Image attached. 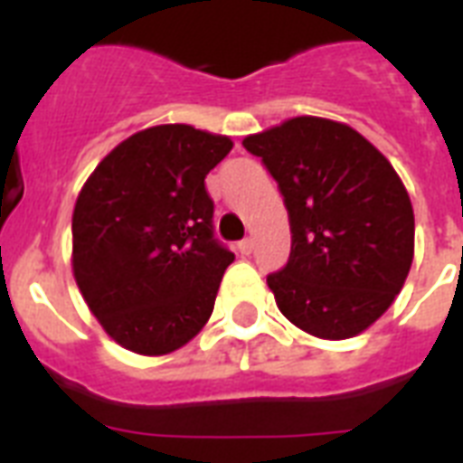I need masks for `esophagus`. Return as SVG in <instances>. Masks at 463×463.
Segmentation results:
<instances>
[{
	"label": "esophagus",
	"mask_w": 463,
	"mask_h": 463,
	"mask_svg": "<svg viewBox=\"0 0 463 463\" xmlns=\"http://www.w3.org/2000/svg\"><path fill=\"white\" fill-rule=\"evenodd\" d=\"M238 250H240V254H252V250H254V240H252V238L240 240V242H238Z\"/></svg>",
	"instance_id": "1"
}]
</instances>
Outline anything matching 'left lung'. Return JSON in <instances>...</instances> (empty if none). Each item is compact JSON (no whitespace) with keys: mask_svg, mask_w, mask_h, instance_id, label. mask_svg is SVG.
<instances>
[{"mask_svg":"<svg viewBox=\"0 0 463 463\" xmlns=\"http://www.w3.org/2000/svg\"><path fill=\"white\" fill-rule=\"evenodd\" d=\"M279 182L288 264L267 279L276 305L317 338L358 336L394 303L413 261V206L402 177L353 127L286 119L242 141Z\"/></svg>","mask_w":463,"mask_h":463,"instance_id":"obj_1","label":"left lung"}]
</instances>
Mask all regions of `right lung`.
Segmentation results:
<instances>
[{
    "label": "right lung",
    "mask_w": 463,
    "mask_h": 463,
    "mask_svg": "<svg viewBox=\"0 0 463 463\" xmlns=\"http://www.w3.org/2000/svg\"><path fill=\"white\" fill-rule=\"evenodd\" d=\"M232 141L189 125L132 134L90 173L71 216V269L108 336L165 355L209 322L235 254L213 238L206 175Z\"/></svg>",
    "instance_id": "1"
}]
</instances>
